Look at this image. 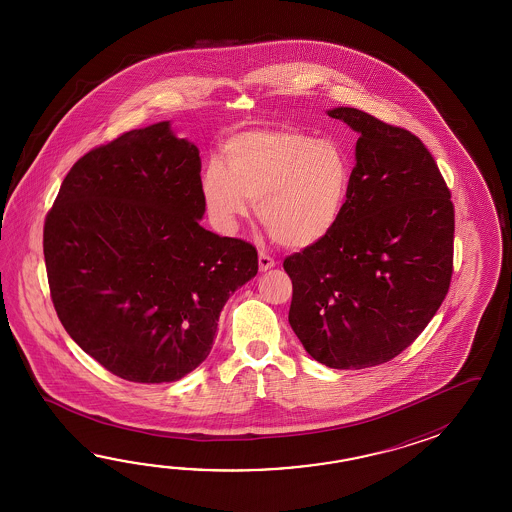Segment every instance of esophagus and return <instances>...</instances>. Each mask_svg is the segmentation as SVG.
I'll return each mask as SVG.
<instances>
[{
	"instance_id": "34e87169",
	"label": "esophagus",
	"mask_w": 512,
	"mask_h": 512,
	"mask_svg": "<svg viewBox=\"0 0 512 512\" xmlns=\"http://www.w3.org/2000/svg\"><path fill=\"white\" fill-rule=\"evenodd\" d=\"M258 263H260L261 272L269 271V269L274 267V258H272L271 254H267L265 251H260V256H258Z\"/></svg>"
}]
</instances>
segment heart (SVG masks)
<instances>
[{
  "label": "heart",
  "instance_id": "heart-1",
  "mask_svg": "<svg viewBox=\"0 0 512 512\" xmlns=\"http://www.w3.org/2000/svg\"><path fill=\"white\" fill-rule=\"evenodd\" d=\"M201 174V196L219 229H236L256 203L261 225L283 247L305 249L335 230L348 205L353 166L344 148L294 130L243 131Z\"/></svg>",
  "mask_w": 512,
  "mask_h": 512
}]
</instances>
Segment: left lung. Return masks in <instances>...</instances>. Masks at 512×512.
I'll return each instance as SVG.
<instances>
[{
	"mask_svg": "<svg viewBox=\"0 0 512 512\" xmlns=\"http://www.w3.org/2000/svg\"><path fill=\"white\" fill-rule=\"evenodd\" d=\"M329 117L359 133L348 205L326 240L283 261L289 324L335 370L379 366L408 348L443 304L454 265V205L414 133L355 108Z\"/></svg>",
	"mask_w": 512,
	"mask_h": 512,
	"instance_id": "1",
	"label": "left lung"
}]
</instances>
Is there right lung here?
Instances as JSON below:
<instances>
[{
  "mask_svg": "<svg viewBox=\"0 0 512 512\" xmlns=\"http://www.w3.org/2000/svg\"><path fill=\"white\" fill-rule=\"evenodd\" d=\"M201 159L170 122L80 157L44 225L51 300L80 348L120 379L179 381L207 359L256 247L205 230Z\"/></svg>",
  "mask_w": 512,
  "mask_h": 512,
  "instance_id": "obj_1",
  "label": "right lung"
}]
</instances>
